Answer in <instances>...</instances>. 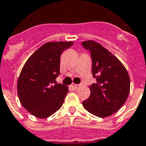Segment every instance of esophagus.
Wrapping results in <instances>:
<instances>
[{"mask_svg": "<svg viewBox=\"0 0 146 146\" xmlns=\"http://www.w3.org/2000/svg\"><path fill=\"white\" fill-rule=\"evenodd\" d=\"M79 87H80L79 84H71V88H73V90H77L79 88Z\"/></svg>", "mask_w": 146, "mask_h": 146, "instance_id": "34e87169", "label": "esophagus"}]
</instances>
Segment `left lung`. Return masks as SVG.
I'll use <instances>...</instances> for the list:
<instances>
[{
    "label": "left lung",
    "instance_id": "left-lung-1",
    "mask_svg": "<svg viewBox=\"0 0 146 146\" xmlns=\"http://www.w3.org/2000/svg\"><path fill=\"white\" fill-rule=\"evenodd\" d=\"M91 53L92 75L96 82L89 86L90 96L82 102L91 114L105 118L118 111L130 93V76L123 63L101 44L92 40L82 42Z\"/></svg>",
    "mask_w": 146,
    "mask_h": 146
}]
</instances>
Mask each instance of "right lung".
Segmentation results:
<instances>
[{"mask_svg":"<svg viewBox=\"0 0 146 146\" xmlns=\"http://www.w3.org/2000/svg\"><path fill=\"white\" fill-rule=\"evenodd\" d=\"M73 42H49L34 52L25 62L17 82L21 104L39 119L61 108L69 92L66 85L56 84L60 74V56Z\"/></svg>","mask_w":146,"mask_h":146,"instance_id":"add662e5","label":"right lung"}]
</instances>
